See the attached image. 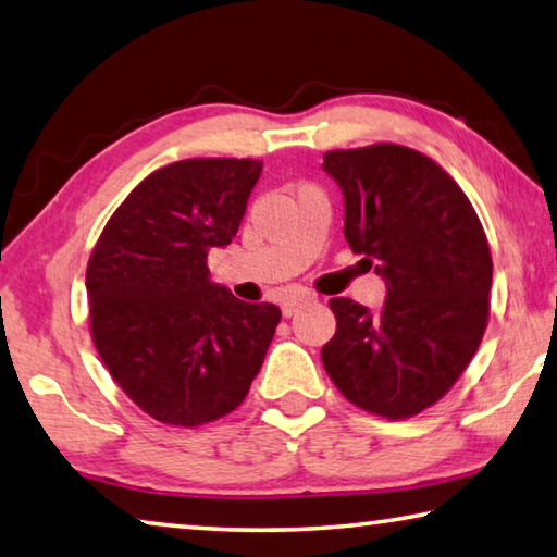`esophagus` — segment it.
Returning <instances> with one entry per match:
<instances>
[{"label": "esophagus", "instance_id": "34e87169", "mask_svg": "<svg viewBox=\"0 0 557 557\" xmlns=\"http://www.w3.org/2000/svg\"><path fill=\"white\" fill-rule=\"evenodd\" d=\"M307 302H312V295H307V293H299V295L287 297L285 302H282V314L293 317L297 310H302Z\"/></svg>", "mask_w": 557, "mask_h": 557}]
</instances>
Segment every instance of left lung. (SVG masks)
I'll return each mask as SVG.
<instances>
[{
    "mask_svg": "<svg viewBox=\"0 0 557 557\" xmlns=\"http://www.w3.org/2000/svg\"><path fill=\"white\" fill-rule=\"evenodd\" d=\"M344 196V237L386 285L376 312L347 297L322 364L359 409L406 419L469 367L488 322L493 262L481 220L451 175L411 148L324 153Z\"/></svg>",
    "mask_w": 557,
    "mask_h": 557,
    "instance_id": "left-lung-1",
    "label": "left lung"
}]
</instances>
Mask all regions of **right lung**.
Segmentation results:
<instances>
[{
    "label": "right lung",
    "mask_w": 557,
    "mask_h": 557,
    "mask_svg": "<svg viewBox=\"0 0 557 557\" xmlns=\"http://www.w3.org/2000/svg\"><path fill=\"white\" fill-rule=\"evenodd\" d=\"M262 161L193 158L140 181L106 223L86 270L99 357L131 401L173 426L243 404L280 307L210 280L208 252L237 235Z\"/></svg>",
    "instance_id": "obj_1"
}]
</instances>
